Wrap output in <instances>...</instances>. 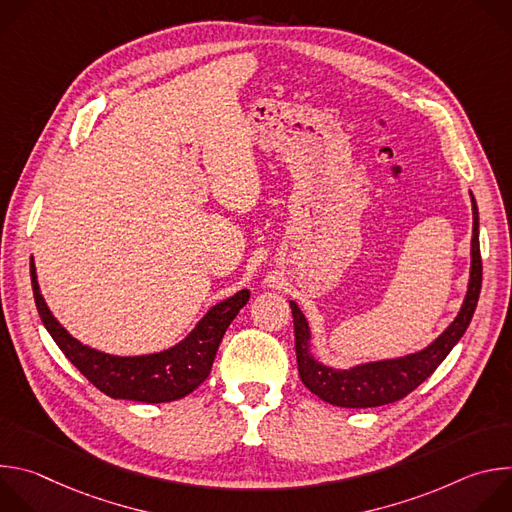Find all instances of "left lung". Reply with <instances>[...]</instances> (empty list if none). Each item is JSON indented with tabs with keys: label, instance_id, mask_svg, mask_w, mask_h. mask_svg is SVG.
I'll return each mask as SVG.
<instances>
[{
	"label": "left lung",
	"instance_id": "8db88e82",
	"mask_svg": "<svg viewBox=\"0 0 512 512\" xmlns=\"http://www.w3.org/2000/svg\"><path fill=\"white\" fill-rule=\"evenodd\" d=\"M472 263H470V279L464 304L454 318V322L437 336L429 346L417 350L413 354H405L399 358L362 362L352 369L340 371L322 364L314 358L310 350V324L296 302H289L291 314H294V332H296V356L298 371L302 383L318 395L322 401L336 407L364 409L379 407L387 403H395L417 389L450 354V350L464 336L470 320L474 316L480 287H482V259H480V241H478V206L472 196Z\"/></svg>",
	"mask_w": 512,
	"mask_h": 512
}]
</instances>
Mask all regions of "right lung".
I'll return each mask as SVG.
<instances>
[{
    "mask_svg": "<svg viewBox=\"0 0 512 512\" xmlns=\"http://www.w3.org/2000/svg\"><path fill=\"white\" fill-rule=\"evenodd\" d=\"M32 289L38 314L64 356L105 395L139 403H168L190 395L210 375L212 362L227 328L249 302V289L237 291L212 306L194 330L176 346L141 356H115L72 338L48 310L30 259Z\"/></svg>",
    "mask_w": 512,
    "mask_h": 512,
    "instance_id": "right-lung-1",
    "label": "right lung"
}]
</instances>
